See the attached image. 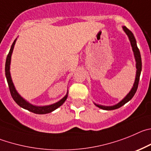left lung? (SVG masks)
<instances>
[{"label":"left lung","mask_w":151,"mask_h":151,"mask_svg":"<svg viewBox=\"0 0 151 151\" xmlns=\"http://www.w3.org/2000/svg\"><path fill=\"white\" fill-rule=\"evenodd\" d=\"M123 31L126 32L127 36H128L129 39L130 43H131V46L132 47V51L133 52H134V56H135V62H136V76H135V83L133 84V86L131 90H130V92H129L128 94L126 95V97H125L122 101H119L118 104L113 106H104L95 103V104L97 106L98 108H101V109L103 110H106V111H111V110L117 109V108H120V107H122L123 105H124L126 103H127L129 101H130V100L132 99V97L134 96V95L135 94V92H136L137 89H138L140 75H141V71H142V58H141V54H140L139 50H138V47H137L136 40H135V37H134L133 34L132 33L131 31H129L126 26H123Z\"/></svg>","instance_id":"8db88e82"}]
</instances>
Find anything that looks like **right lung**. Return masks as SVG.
Returning a JSON list of instances; mask_svg holds the SVG:
<instances>
[{
    "mask_svg": "<svg viewBox=\"0 0 151 151\" xmlns=\"http://www.w3.org/2000/svg\"><path fill=\"white\" fill-rule=\"evenodd\" d=\"M16 40L13 41V44L11 46V48L9 50V52L8 53L7 57H6V64H5V74H6V81H7L8 86H9V89L10 91V94H11L12 98L13 99L16 103L18 105H19L21 108H24V109H26L28 111H31L32 113H35V114H48V113L52 112V111H55V109L60 107L62 104H63L65 100L68 98V92L67 94L65 95V96L64 98H62L60 101H59L58 102L54 103L52 104H50V105H46V106H36L33 105V104H30L28 101H27L26 100L23 99L19 94L17 91L16 90V88H15L14 85H13V81H12L11 75H10V72H9V68H10V62H11V55L13 53V48H14V45L16 43Z\"/></svg>",
    "mask_w": 151,
    "mask_h": 151,
    "instance_id": "right-lung-1",
    "label": "right lung"
}]
</instances>
